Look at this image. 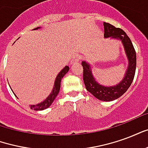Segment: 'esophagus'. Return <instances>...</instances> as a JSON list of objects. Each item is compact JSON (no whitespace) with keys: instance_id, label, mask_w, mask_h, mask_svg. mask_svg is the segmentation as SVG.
<instances>
[{"instance_id":"obj_1","label":"esophagus","mask_w":148,"mask_h":148,"mask_svg":"<svg viewBox=\"0 0 148 148\" xmlns=\"http://www.w3.org/2000/svg\"><path fill=\"white\" fill-rule=\"evenodd\" d=\"M79 61H80V56L76 55L75 56H74V58L71 59V64H75V63H77Z\"/></svg>"}]
</instances>
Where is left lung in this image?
I'll list each match as a JSON object with an SVG mask.
<instances>
[{"label": "left lung", "instance_id": "8db88e82", "mask_svg": "<svg viewBox=\"0 0 148 148\" xmlns=\"http://www.w3.org/2000/svg\"><path fill=\"white\" fill-rule=\"evenodd\" d=\"M103 24L105 31L104 37L120 40L124 47L128 65L123 79L116 86H106L97 82L95 77H93L92 67L90 63L86 61H82V66H83V81L86 90L97 99L103 101H111L122 96L130 87L136 72V54L131 39L124 31L121 28L115 27L109 23L104 22Z\"/></svg>", "mask_w": 148, "mask_h": 148}]
</instances>
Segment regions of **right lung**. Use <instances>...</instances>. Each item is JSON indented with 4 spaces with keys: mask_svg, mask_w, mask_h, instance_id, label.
I'll use <instances>...</instances> for the list:
<instances>
[{
    "mask_svg": "<svg viewBox=\"0 0 148 148\" xmlns=\"http://www.w3.org/2000/svg\"><path fill=\"white\" fill-rule=\"evenodd\" d=\"M40 28L39 27L35 28L34 30H37ZM69 71V66H66L57 75V77L55 78V83H54V87H53V90H52L51 93L49 94V96L46 98L43 101L36 104V105H31L30 108L32 109H34L36 111H41L43 109H46L49 108L50 106H51L52 102L54 101V100L55 99V97L58 95V92L60 90V86H61V81L62 78L64 77V75Z\"/></svg>",
    "mask_w": 148,
    "mask_h": 148,
    "instance_id": "1",
    "label": "right lung"
}]
</instances>
